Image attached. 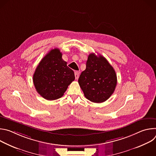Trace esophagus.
<instances>
[{"label":"esophagus","mask_w":156,"mask_h":156,"mask_svg":"<svg viewBox=\"0 0 156 156\" xmlns=\"http://www.w3.org/2000/svg\"><path fill=\"white\" fill-rule=\"evenodd\" d=\"M75 79L76 80H77L79 78V73H78V72H77V71L75 72Z\"/></svg>","instance_id":"obj_1"}]
</instances>
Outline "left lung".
<instances>
[{"label": "left lung", "instance_id": "1", "mask_svg": "<svg viewBox=\"0 0 156 156\" xmlns=\"http://www.w3.org/2000/svg\"><path fill=\"white\" fill-rule=\"evenodd\" d=\"M117 83L116 73L105 57L94 53L88 55L86 69L78 79L86 99L95 103L105 101L114 93Z\"/></svg>", "mask_w": 156, "mask_h": 156}]
</instances>
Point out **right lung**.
<instances>
[{
  "label": "right lung",
  "mask_w": 156,
  "mask_h": 156,
  "mask_svg": "<svg viewBox=\"0 0 156 156\" xmlns=\"http://www.w3.org/2000/svg\"><path fill=\"white\" fill-rule=\"evenodd\" d=\"M62 56L58 49H52L41 60L33 75L37 92L47 100L60 98L75 80L73 71L68 67Z\"/></svg>",
  "instance_id": "1"
}]
</instances>
